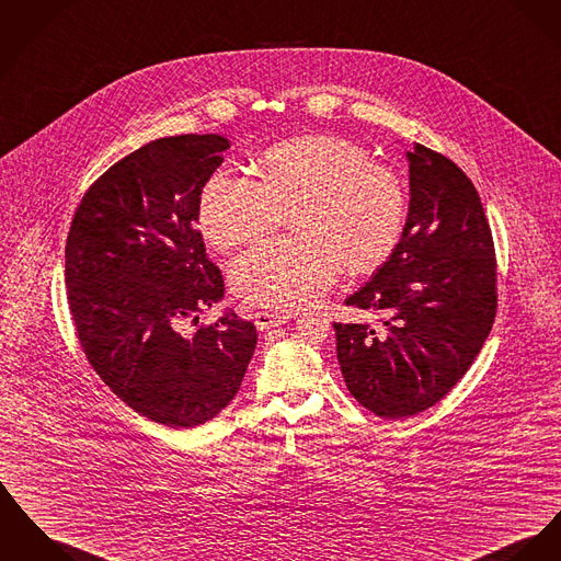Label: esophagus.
I'll return each instance as SVG.
<instances>
[{"label":"esophagus","instance_id":"34e87169","mask_svg":"<svg viewBox=\"0 0 561 561\" xmlns=\"http://www.w3.org/2000/svg\"><path fill=\"white\" fill-rule=\"evenodd\" d=\"M291 317L287 314H278V312H267V310H260L255 312V325L260 330H272V328H278L283 323H287Z\"/></svg>","mask_w":561,"mask_h":561}]
</instances>
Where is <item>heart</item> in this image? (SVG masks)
Here are the masks:
<instances>
[{"label": "heart", "instance_id": "1", "mask_svg": "<svg viewBox=\"0 0 561 561\" xmlns=\"http://www.w3.org/2000/svg\"><path fill=\"white\" fill-rule=\"evenodd\" d=\"M260 181L221 170L199 195V227L231 251L291 219L298 240H267L229 272L238 298L298 310L323 298L342 267L368 274L391 257L407 225V188L362 145L312 134L265 150Z\"/></svg>", "mask_w": 561, "mask_h": 561}]
</instances>
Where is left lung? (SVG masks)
<instances>
[{"mask_svg": "<svg viewBox=\"0 0 561 561\" xmlns=\"http://www.w3.org/2000/svg\"><path fill=\"white\" fill-rule=\"evenodd\" d=\"M411 206L402 240L346 306L380 314L334 323L351 396L382 419L440 402L468 373L491 332L495 249L481 197L448 157L414 145Z\"/></svg>", "mask_w": 561, "mask_h": 561, "instance_id": "left-lung-1", "label": "left lung"}]
</instances>
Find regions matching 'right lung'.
<instances>
[{
    "label": "right lung",
    "instance_id": "right-lung-1",
    "mask_svg": "<svg viewBox=\"0 0 561 561\" xmlns=\"http://www.w3.org/2000/svg\"><path fill=\"white\" fill-rule=\"evenodd\" d=\"M225 149L224 136L187 134L129 152L82 195L66 244L68 304L89 364L129 409L174 430L224 411L257 344L233 310L183 334L224 299L195 221Z\"/></svg>",
    "mask_w": 561,
    "mask_h": 561
}]
</instances>
